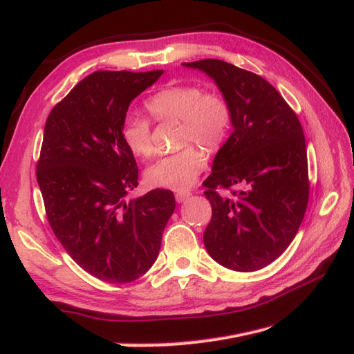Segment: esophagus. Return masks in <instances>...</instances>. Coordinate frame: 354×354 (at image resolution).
<instances>
[{
	"label": "esophagus",
	"mask_w": 354,
	"mask_h": 354,
	"mask_svg": "<svg viewBox=\"0 0 354 354\" xmlns=\"http://www.w3.org/2000/svg\"><path fill=\"white\" fill-rule=\"evenodd\" d=\"M190 192H177L176 194V201L177 202H185L187 198H190Z\"/></svg>",
	"instance_id": "esophagus-1"
}]
</instances>
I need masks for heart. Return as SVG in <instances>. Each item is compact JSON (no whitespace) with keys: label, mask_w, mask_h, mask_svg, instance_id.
<instances>
[{"label":"heart","mask_w":354,"mask_h":354,"mask_svg":"<svg viewBox=\"0 0 354 354\" xmlns=\"http://www.w3.org/2000/svg\"><path fill=\"white\" fill-rule=\"evenodd\" d=\"M145 109L155 122L178 121L176 143L183 146L147 168V183L178 192L189 189L205 167V156L194 145L216 151L230 133L233 115L229 102L221 94L203 91L194 84H173L152 94L145 102ZM122 138L136 156H153L152 128L145 118H127Z\"/></svg>","instance_id":"b5f03b06"}]
</instances>
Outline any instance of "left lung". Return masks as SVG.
I'll use <instances>...</instances> for the list:
<instances>
[{
    "label": "left lung",
    "mask_w": 354,
    "mask_h": 354,
    "mask_svg": "<svg viewBox=\"0 0 354 354\" xmlns=\"http://www.w3.org/2000/svg\"><path fill=\"white\" fill-rule=\"evenodd\" d=\"M183 65L208 73L233 115V133L202 183L212 207L203 243L230 270H260L292 242L308 205L303 127L260 75L217 59Z\"/></svg>",
    "instance_id": "left-lung-1"
}]
</instances>
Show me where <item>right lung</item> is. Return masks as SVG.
Wrapping results in <instances>:
<instances>
[{
	"label": "right lung",
	"mask_w": 354,
	"mask_h": 354,
	"mask_svg": "<svg viewBox=\"0 0 354 354\" xmlns=\"http://www.w3.org/2000/svg\"><path fill=\"white\" fill-rule=\"evenodd\" d=\"M162 73L93 72L46 122L37 180L50 227L72 260L104 282H133L151 269L176 208L165 189L127 199L138 168L122 124L131 100Z\"/></svg>",
	"instance_id": "1"
}]
</instances>
